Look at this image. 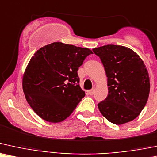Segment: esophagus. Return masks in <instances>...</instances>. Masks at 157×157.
<instances>
[{
	"label": "esophagus",
	"mask_w": 157,
	"mask_h": 157,
	"mask_svg": "<svg viewBox=\"0 0 157 157\" xmlns=\"http://www.w3.org/2000/svg\"><path fill=\"white\" fill-rule=\"evenodd\" d=\"M88 93V94H89V95H93L94 93H95V89H92V90H89V91L87 92Z\"/></svg>",
	"instance_id": "esophagus-1"
}]
</instances>
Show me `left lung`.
Returning a JSON list of instances; mask_svg holds the SVG:
<instances>
[{
  "mask_svg": "<svg viewBox=\"0 0 157 157\" xmlns=\"http://www.w3.org/2000/svg\"><path fill=\"white\" fill-rule=\"evenodd\" d=\"M93 51L100 57L107 76L108 95L98 104L101 113L116 125L133 121L145 107L150 92L144 62L124 46L107 45Z\"/></svg>",
  "mask_w": 157,
  "mask_h": 157,
  "instance_id": "left-lung-1",
  "label": "left lung"
}]
</instances>
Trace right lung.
Listing matches in <instances>:
<instances>
[{
	"mask_svg": "<svg viewBox=\"0 0 157 157\" xmlns=\"http://www.w3.org/2000/svg\"><path fill=\"white\" fill-rule=\"evenodd\" d=\"M92 53L89 48L59 42L34 53L24 73L23 90L36 115L50 123L62 122L71 115L85 95L77 71Z\"/></svg>",
	"mask_w": 157,
	"mask_h": 157,
	"instance_id": "right-lung-1",
	"label": "right lung"
}]
</instances>
